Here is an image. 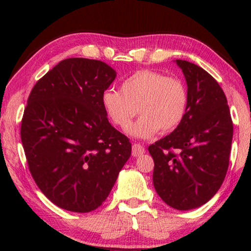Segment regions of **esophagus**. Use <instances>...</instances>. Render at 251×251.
Wrapping results in <instances>:
<instances>
[{"label": "esophagus", "mask_w": 251, "mask_h": 251, "mask_svg": "<svg viewBox=\"0 0 251 251\" xmlns=\"http://www.w3.org/2000/svg\"><path fill=\"white\" fill-rule=\"evenodd\" d=\"M145 147L143 145H140V144H133L132 145V155L133 156H140L143 155L144 153H145Z\"/></svg>", "instance_id": "1"}]
</instances>
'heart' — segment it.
Segmentation results:
<instances>
[{
  "label": "heart",
  "instance_id": "obj_1",
  "mask_svg": "<svg viewBox=\"0 0 251 251\" xmlns=\"http://www.w3.org/2000/svg\"><path fill=\"white\" fill-rule=\"evenodd\" d=\"M188 95L184 82L156 71L136 72L122 82L121 92L106 90L101 104L106 114L118 128H129L138 113L140 118L130 128L137 138H150L157 131L169 132L183 121Z\"/></svg>",
  "mask_w": 251,
  "mask_h": 251
}]
</instances>
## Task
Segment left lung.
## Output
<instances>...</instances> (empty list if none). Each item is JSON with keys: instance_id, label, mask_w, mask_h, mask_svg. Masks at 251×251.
Masks as SVG:
<instances>
[{"instance_id": "1", "label": "left lung", "mask_w": 251, "mask_h": 251, "mask_svg": "<svg viewBox=\"0 0 251 251\" xmlns=\"http://www.w3.org/2000/svg\"><path fill=\"white\" fill-rule=\"evenodd\" d=\"M187 83V108L170 135L149 147L153 185L171 208L190 210L207 203L228 169L233 122L218 82L198 65L177 59Z\"/></svg>"}]
</instances>
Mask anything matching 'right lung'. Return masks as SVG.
<instances>
[{
  "label": "right lung",
  "mask_w": 251,
  "mask_h": 251,
  "mask_svg": "<svg viewBox=\"0 0 251 251\" xmlns=\"http://www.w3.org/2000/svg\"><path fill=\"white\" fill-rule=\"evenodd\" d=\"M115 76L104 61L68 58L30 91L20 129L27 163L42 193L65 210L100 207L131 155L101 104Z\"/></svg>",
  "instance_id": "1"
}]
</instances>
